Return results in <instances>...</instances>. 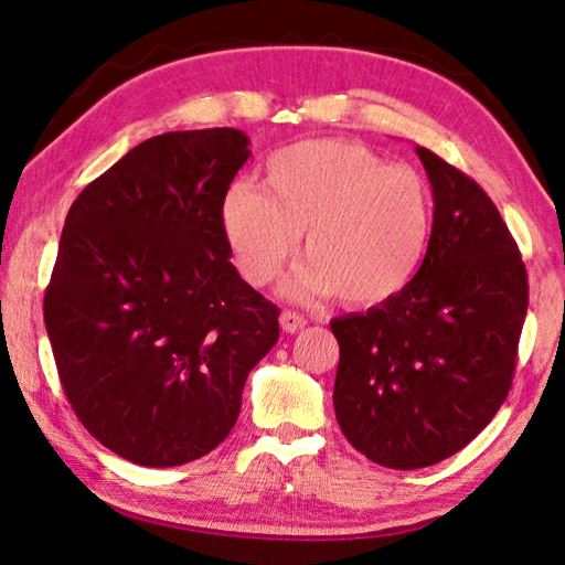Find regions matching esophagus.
<instances>
[{"mask_svg":"<svg viewBox=\"0 0 565 565\" xmlns=\"http://www.w3.org/2000/svg\"><path fill=\"white\" fill-rule=\"evenodd\" d=\"M279 321H281V329L286 333H296V331H301L306 327V319L301 317V313H296V311H284Z\"/></svg>","mask_w":565,"mask_h":565,"instance_id":"esophagus-1","label":"esophagus"}]
</instances>
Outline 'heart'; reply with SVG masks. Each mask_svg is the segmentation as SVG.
Listing matches in <instances>:
<instances>
[{"mask_svg": "<svg viewBox=\"0 0 565 565\" xmlns=\"http://www.w3.org/2000/svg\"><path fill=\"white\" fill-rule=\"evenodd\" d=\"M431 189L411 167L339 139L284 147L264 167V191L232 184L218 222L246 284L279 276L299 248L309 264L286 284L294 299L337 294L356 309L388 299L416 274L431 238Z\"/></svg>", "mask_w": 565, "mask_h": 565, "instance_id": "1", "label": "heart"}]
</instances>
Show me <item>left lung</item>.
<instances>
[{
	"label": "left lung",
	"mask_w": 565,
	"mask_h": 565,
	"mask_svg": "<svg viewBox=\"0 0 565 565\" xmlns=\"http://www.w3.org/2000/svg\"><path fill=\"white\" fill-rule=\"evenodd\" d=\"M434 191L420 269L394 299L331 321L333 408L349 444L386 468L461 451L509 396L529 276L509 226L471 177L416 147Z\"/></svg>",
	"instance_id": "obj_1"
}]
</instances>
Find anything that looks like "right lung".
Listing matches in <instances>:
<instances>
[{"label":"right lung","mask_w":565,"mask_h":565,"mask_svg":"<svg viewBox=\"0 0 565 565\" xmlns=\"http://www.w3.org/2000/svg\"><path fill=\"white\" fill-rule=\"evenodd\" d=\"M248 154L238 129L159 134L66 214L46 333L76 418L131 463L214 451L279 341V309L238 276L218 222Z\"/></svg>","instance_id":"obj_1"}]
</instances>
